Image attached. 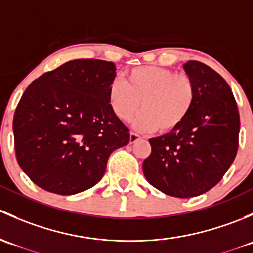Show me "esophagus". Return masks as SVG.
I'll return each mask as SVG.
<instances>
[{
  "label": "esophagus",
  "mask_w": 253,
  "mask_h": 253,
  "mask_svg": "<svg viewBox=\"0 0 253 253\" xmlns=\"http://www.w3.org/2000/svg\"><path fill=\"white\" fill-rule=\"evenodd\" d=\"M138 139H141V136L138 133H136V132L129 133V143H136Z\"/></svg>",
  "instance_id": "esophagus-1"
}]
</instances>
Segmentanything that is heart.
<instances>
[{"label":"heart","instance_id":"heart-1","mask_svg":"<svg viewBox=\"0 0 253 253\" xmlns=\"http://www.w3.org/2000/svg\"><path fill=\"white\" fill-rule=\"evenodd\" d=\"M108 100L115 116L128 121L138 111L136 127L141 131L169 133L187 119L197 100V86L187 72L160 66H141L125 73V82L114 79Z\"/></svg>","mask_w":253,"mask_h":253}]
</instances>
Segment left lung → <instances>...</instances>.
I'll list each match as a JSON object with an SVG mask.
<instances>
[{
    "instance_id": "8db88e82",
    "label": "left lung",
    "mask_w": 253,
    "mask_h": 253,
    "mask_svg": "<svg viewBox=\"0 0 253 253\" xmlns=\"http://www.w3.org/2000/svg\"><path fill=\"white\" fill-rule=\"evenodd\" d=\"M197 86L192 111L175 131L149 139L143 162L148 182L177 198L213 188L233 164L239 148L240 115L225 79L200 61L183 65Z\"/></svg>"
}]
</instances>
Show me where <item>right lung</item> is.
Returning <instances> with one entry per match:
<instances>
[{
  "label": "right lung",
  "instance_id": "right-lung-1",
  "mask_svg": "<svg viewBox=\"0 0 253 253\" xmlns=\"http://www.w3.org/2000/svg\"><path fill=\"white\" fill-rule=\"evenodd\" d=\"M114 62L68 61L27 88L13 117L16 157L28 177L48 192L68 196L93 187L129 129L108 100Z\"/></svg>",
  "mask_w": 253,
  "mask_h": 253
}]
</instances>
